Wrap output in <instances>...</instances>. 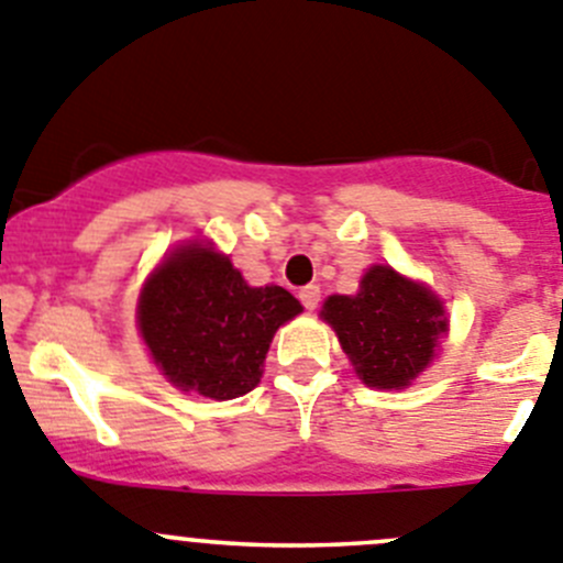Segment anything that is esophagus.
Instances as JSON below:
<instances>
[{"instance_id":"obj_1","label":"esophagus","mask_w":563,"mask_h":563,"mask_svg":"<svg viewBox=\"0 0 563 563\" xmlns=\"http://www.w3.org/2000/svg\"><path fill=\"white\" fill-rule=\"evenodd\" d=\"M299 299H302V306H306L308 311H313V308L319 306V299H322V291H319V286H306L299 288Z\"/></svg>"}]
</instances>
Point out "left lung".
<instances>
[{
    "label": "left lung",
    "mask_w": 563,
    "mask_h": 563,
    "mask_svg": "<svg viewBox=\"0 0 563 563\" xmlns=\"http://www.w3.org/2000/svg\"><path fill=\"white\" fill-rule=\"evenodd\" d=\"M322 317L361 380L375 388H406L448 330L439 299L391 266H372L355 297H328Z\"/></svg>",
    "instance_id": "1"
}]
</instances>
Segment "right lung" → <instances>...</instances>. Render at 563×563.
<instances>
[{"mask_svg": "<svg viewBox=\"0 0 563 563\" xmlns=\"http://www.w3.org/2000/svg\"><path fill=\"white\" fill-rule=\"evenodd\" d=\"M299 311L286 288L246 286L230 257L191 244L146 280L139 328L177 388L233 400L257 386L272 335Z\"/></svg>", "mask_w": 563, "mask_h": 563, "instance_id": "right-lung-1", "label": "right lung"}]
</instances>
